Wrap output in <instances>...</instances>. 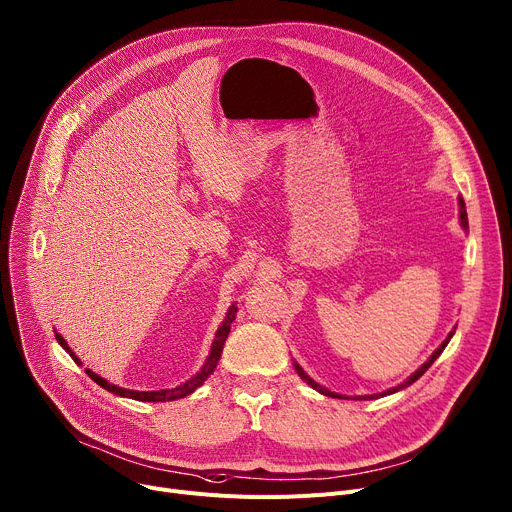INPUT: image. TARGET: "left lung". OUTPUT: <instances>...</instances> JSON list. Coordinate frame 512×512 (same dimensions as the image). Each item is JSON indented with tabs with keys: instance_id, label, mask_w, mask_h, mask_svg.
<instances>
[{
	"instance_id": "8db88e82",
	"label": "left lung",
	"mask_w": 512,
	"mask_h": 512,
	"mask_svg": "<svg viewBox=\"0 0 512 512\" xmlns=\"http://www.w3.org/2000/svg\"><path fill=\"white\" fill-rule=\"evenodd\" d=\"M459 218H461V224H463V228H468V212H466V202H463L461 198H459ZM451 337H453V331H451V333H449V337H447V339L441 343V347H439V349H437V351H435V353H433V355L427 359V363H425L423 367H418V369L414 371V374H412V376H410L406 382H402L400 386H396V388H390V390H386V392H382V394H371V396H355L353 400H374V398H380V396H388V394H394V392H398V390H402V388L410 386L412 382H416L418 378H421V376L425 374V371H427V369L433 365V361H435V359H437V357L443 353V349L447 347V343H449V339H451ZM294 365H296L298 376H300V378H302V380H304V382H306L310 388L318 390V392H320V394H324V396H331V398H347V396H341V394H337V392H331V390H327V388H322V386H320V384H316V382H314L310 376H306V374H304V369H302L298 363H294Z\"/></svg>"
}]
</instances>
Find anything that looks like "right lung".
<instances>
[{
  "label": "right lung",
  "instance_id": "add662e5",
  "mask_svg": "<svg viewBox=\"0 0 512 512\" xmlns=\"http://www.w3.org/2000/svg\"><path fill=\"white\" fill-rule=\"evenodd\" d=\"M237 312H239L237 304H232V306L228 308L224 322L220 324V329L216 331V339H214V343H212V349H210V355H208V359H206L204 367L198 371V374H196L192 380H188V382L181 384V386H177V388H173V390H155V392L124 390V388H118V386L110 384L108 380L100 378V376H98V374H94V371H91V369H85V374H87L91 380H94L98 386H102L104 390H108V392H112V394H118V396H126V398L141 400V402H169V400H177V398H183V396H190L194 390H198V388L206 382V378H208V376L212 374V371H214V367H216V363H218V359H220V353H222L224 341H226V337H228V333H230V324H232V320H235ZM55 339H57V341H59V345H61V347H63V349H65V351L75 359V363H79V365H81V361L75 357V353L69 349V345L65 343V339H63L59 333H55Z\"/></svg>",
  "mask_w": 512,
  "mask_h": 512
}]
</instances>
